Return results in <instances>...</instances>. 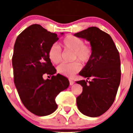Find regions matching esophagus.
Here are the masks:
<instances>
[{
    "label": "esophagus",
    "mask_w": 133,
    "mask_h": 133,
    "mask_svg": "<svg viewBox=\"0 0 133 133\" xmlns=\"http://www.w3.org/2000/svg\"><path fill=\"white\" fill-rule=\"evenodd\" d=\"M69 81H70V85H72L74 83V81H72V80H71V79H70L69 80Z\"/></svg>",
    "instance_id": "1"
}]
</instances>
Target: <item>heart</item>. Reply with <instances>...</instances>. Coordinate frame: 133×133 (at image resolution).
Here are the masks:
<instances>
[{"label": "heart", "mask_w": 133, "mask_h": 133, "mask_svg": "<svg viewBox=\"0 0 133 133\" xmlns=\"http://www.w3.org/2000/svg\"><path fill=\"white\" fill-rule=\"evenodd\" d=\"M62 45L67 50L73 51V59H77L83 63L90 61L92 55V48L90 45L84 44L81 38L72 35H68L63 39ZM61 48L57 44L50 46L48 56L51 61L58 63L61 61ZM81 69V65L77 61L71 63H62L57 67V71L62 75L72 77Z\"/></svg>", "instance_id": "1"}]
</instances>
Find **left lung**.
I'll return each instance as SVG.
<instances>
[{
    "instance_id": "obj_1",
    "label": "left lung",
    "mask_w": 133,
    "mask_h": 133,
    "mask_svg": "<svg viewBox=\"0 0 133 133\" xmlns=\"http://www.w3.org/2000/svg\"><path fill=\"white\" fill-rule=\"evenodd\" d=\"M87 40L92 48L91 59L79 72L87 79L77 81L83 87L76 99L78 109L89 117H98L110 108L121 82L119 52L111 36L95 26L74 34Z\"/></svg>"
}]
</instances>
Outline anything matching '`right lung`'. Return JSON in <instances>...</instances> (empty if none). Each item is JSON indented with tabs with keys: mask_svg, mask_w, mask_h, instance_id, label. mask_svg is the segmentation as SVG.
<instances>
[{
	"mask_svg": "<svg viewBox=\"0 0 133 133\" xmlns=\"http://www.w3.org/2000/svg\"><path fill=\"white\" fill-rule=\"evenodd\" d=\"M58 39L57 34L33 24L17 36L14 44V84L23 105L35 115L44 116L55 111L56 96L70 85L65 76L54 75L56 70L48 56L50 46ZM46 74L51 75L52 78L43 79Z\"/></svg>",
	"mask_w": 133,
	"mask_h": 133,
	"instance_id": "1",
	"label": "right lung"
}]
</instances>
